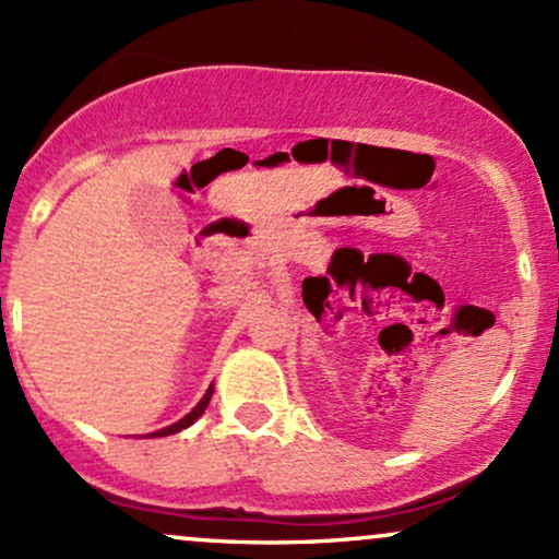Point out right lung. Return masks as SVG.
<instances>
[{
	"mask_svg": "<svg viewBox=\"0 0 559 559\" xmlns=\"http://www.w3.org/2000/svg\"><path fill=\"white\" fill-rule=\"evenodd\" d=\"M213 389H215V386H210L207 391H204V396H202V400L197 402V407L191 409L189 415H183V418L178 420V423H173V426H165V428H159V431L150 433V439H159V436H170V433H178V431H183V428H189L191 423H194L197 418H202V415H204V409H207L210 400H213Z\"/></svg>",
	"mask_w": 559,
	"mask_h": 559,
	"instance_id": "obj_1",
	"label": "right lung"
}]
</instances>
